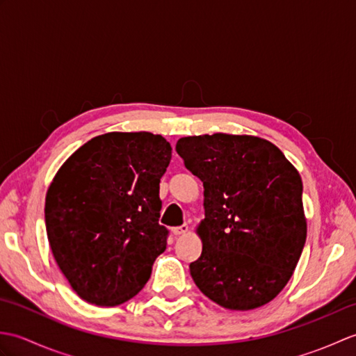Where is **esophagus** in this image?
Returning <instances> with one entry per match:
<instances>
[{
  "label": "esophagus",
  "instance_id": "esophagus-1",
  "mask_svg": "<svg viewBox=\"0 0 356 356\" xmlns=\"http://www.w3.org/2000/svg\"><path fill=\"white\" fill-rule=\"evenodd\" d=\"M186 232H188V225L176 226V228H172L174 236H182V234H186Z\"/></svg>",
  "mask_w": 356,
  "mask_h": 356
}]
</instances>
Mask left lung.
<instances>
[{
  "instance_id": "8db88e82",
  "label": "left lung",
  "mask_w": 356,
  "mask_h": 356,
  "mask_svg": "<svg viewBox=\"0 0 356 356\" xmlns=\"http://www.w3.org/2000/svg\"><path fill=\"white\" fill-rule=\"evenodd\" d=\"M186 170L203 182L202 254L195 286L231 311L274 300L306 243L303 182L274 143L255 136H188L177 140Z\"/></svg>"
}]
</instances>
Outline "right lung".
I'll return each mask as SVG.
<instances>
[{"mask_svg":"<svg viewBox=\"0 0 356 356\" xmlns=\"http://www.w3.org/2000/svg\"><path fill=\"white\" fill-rule=\"evenodd\" d=\"M171 161L161 134L96 136L67 159L45 195L53 257L73 291L96 306L138 295L166 249L159 184Z\"/></svg>","mask_w":356,"mask_h":356,"instance_id":"obj_1","label":"right lung"}]
</instances>
